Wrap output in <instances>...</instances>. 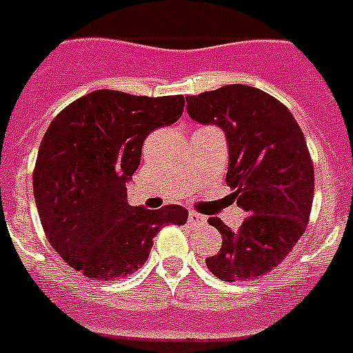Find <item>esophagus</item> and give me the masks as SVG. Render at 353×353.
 Instances as JSON below:
<instances>
[{"mask_svg":"<svg viewBox=\"0 0 353 353\" xmlns=\"http://www.w3.org/2000/svg\"><path fill=\"white\" fill-rule=\"evenodd\" d=\"M188 222H192V224H203L205 222V216L203 214H198V212L190 211L188 212Z\"/></svg>","mask_w":353,"mask_h":353,"instance_id":"esophagus-1","label":"esophagus"}]
</instances>
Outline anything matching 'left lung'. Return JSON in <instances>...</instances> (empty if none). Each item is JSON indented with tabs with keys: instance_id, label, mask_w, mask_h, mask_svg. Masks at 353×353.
I'll return each instance as SVG.
<instances>
[{
	"instance_id": "8db88e82",
	"label": "left lung",
	"mask_w": 353,
	"mask_h": 353,
	"mask_svg": "<svg viewBox=\"0 0 353 353\" xmlns=\"http://www.w3.org/2000/svg\"><path fill=\"white\" fill-rule=\"evenodd\" d=\"M187 111L225 133V183L248 212L239 231L209 219L222 248L207 257V268L222 281L259 278L281 265L307 228L314 170L302 129L281 101L246 85L187 96Z\"/></svg>"
}]
</instances>
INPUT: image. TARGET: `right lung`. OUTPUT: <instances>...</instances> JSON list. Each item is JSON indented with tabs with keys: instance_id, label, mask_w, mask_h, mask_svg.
<instances>
[{
	"instance_id": "add662e5",
	"label": "right lung",
	"mask_w": 353,
	"mask_h": 353,
	"mask_svg": "<svg viewBox=\"0 0 353 353\" xmlns=\"http://www.w3.org/2000/svg\"><path fill=\"white\" fill-rule=\"evenodd\" d=\"M183 105V96L94 90L53 118L34 165V201L48 241L74 270L101 281L125 278L146 263L161 228L187 222L181 205L128 203L144 139L177 122Z\"/></svg>"
}]
</instances>
